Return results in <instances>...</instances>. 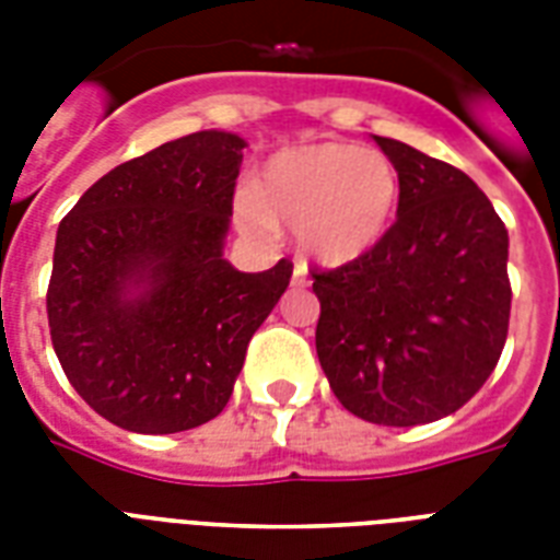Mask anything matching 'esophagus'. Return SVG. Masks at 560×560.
<instances>
[{
  "mask_svg": "<svg viewBox=\"0 0 560 560\" xmlns=\"http://www.w3.org/2000/svg\"><path fill=\"white\" fill-rule=\"evenodd\" d=\"M307 284V270L302 267V264H296L293 267V288H305Z\"/></svg>",
  "mask_w": 560,
  "mask_h": 560,
  "instance_id": "obj_1",
  "label": "esophagus"
}]
</instances>
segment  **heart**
<instances>
[{
	"label": "heart",
	"mask_w": 560,
	"mask_h": 560,
	"mask_svg": "<svg viewBox=\"0 0 560 560\" xmlns=\"http://www.w3.org/2000/svg\"><path fill=\"white\" fill-rule=\"evenodd\" d=\"M400 200L398 168L381 151L319 142L276 153L258 186L235 194L241 226L272 235L290 223L302 253L325 267L366 258L389 232Z\"/></svg>",
	"instance_id": "1"
}]
</instances>
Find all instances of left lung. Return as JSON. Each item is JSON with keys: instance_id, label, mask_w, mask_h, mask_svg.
Here are the masks:
<instances>
[{"instance_id": "left-lung-1", "label": "left lung", "mask_w": 560, "mask_h": 560, "mask_svg": "<svg viewBox=\"0 0 560 560\" xmlns=\"http://www.w3.org/2000/svg\"><path fill=\"white\" fill-rule=\"evenodd\" d=\"M398 168V218L366 258L314 272L316 354L342 407L383 427L468 404L503 354L509 232L477 183L374 136Z\"/></svg>"}]
</instances>
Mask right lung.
Returning <instances> with one entry per match:
<instances>
[{
	"mask_svg": "<svg viewBox=\"0 0 560 560\" xmlns=\"http://www.w3.org/2000/svg\"><path fill=\"white\" fill-rule=\"evenodd\" d=\"M246 142L200 130L118 165L60 220L51 346L74 392L130 433H179L223 412L246 346L293 264L223 258Z\"/></svg>",
	"mask_w": 560,
	"mask_h": 560,
	"instance_id": "right-lung-1",
	"label": "right lung"
}]
</instances>
